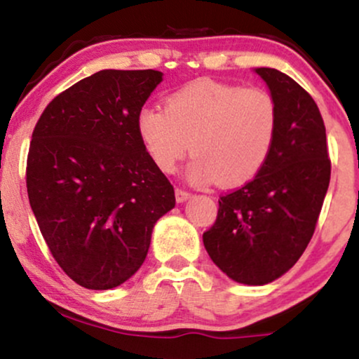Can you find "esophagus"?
Returning <instances> with one entry per match:
<instances>
[{
    "label": "esophagus",
    "instance_id": "34e87169",
    "mask_svg": "<svg viewBox=\"0 0 359 359\" xmlns=\"http://www.w3.org/2000/svg\"><path fill=\"white\" fill-rule=\"evenodd\" d=\"M191 197V192L184 191V189H175V199L177 203H185Z\"/></svg>",
    "mask_w": 359,
    "mask_h": 359
}]
</instances>
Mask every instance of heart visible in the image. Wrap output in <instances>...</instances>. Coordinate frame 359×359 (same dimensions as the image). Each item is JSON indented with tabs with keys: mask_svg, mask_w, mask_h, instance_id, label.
I'll use <instances>...</instances> for the list:
<instances>
[{
	"mask_svg": "<svg viewBox=\"0 0 359 359\" xmlns=\"http://www.w3.org/2000/svg\"><path fill=\"white\" fill-rule=\"evenodd\" d=\"M278 114L258 88L199 79L168 94L163 111L143 108L137 133L156 168L172 174L191 145L194 182L238 187L253 180L273 148Z\"/></svg>",
	"mask_w": 359,
	"mask_h": 359,
	"instance_id": "1",
	"label": "heart"
}]
</instances>
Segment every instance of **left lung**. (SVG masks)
Wrapping results in <instances>:
<instances>
[{
  "label": "left lung",
  "mask_w": 359,
  "mask_h": 359,
  "mask_svg": "<svg viewBox=\"0 0 359 359\" xmlns=\"http://www.w3.org/2000/svg\"><path fill=\"white\" fill-rule=\"evenodd\" d=\"M277 106L278 125L265 167L221 197L205 251L229 278L266 285L302 257L331 179L325 126L306 89L277 69H255Z\"/></svg>",
  "instance_id": "8db88e82"
}]
</instances>
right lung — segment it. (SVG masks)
<instances>
[{"label": "right lung", "mask_w": 359, "mask_h": 359, "mask_svg": "<svg viewBox=\"0 0 359 359\" xmlns=\"http://www.w3.org/2000/svg\"><path fill=\"white\" fill-rule=\"evenodd\" d=\"M162 81L151 69L93 74L53 97L32 135V211L55 262L81 287L108 290L133 277L155 222L175 205L137 133V114Z\"/></svg>", "instance_id": "add662e5"}]
</instances>
